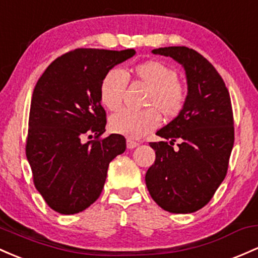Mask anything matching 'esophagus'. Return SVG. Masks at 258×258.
Returning <instances> with one entry per match:
<instances>
[{"label":"esophagus","instance_id":"1","mask_svg":"<svg viewBox=\"0 0 258 258\" xmlns=\"http://www.w3.org/2000/svg\"><path fill=\"white\" fill-rule=\"evenodd\" d=\"M127 148L128 149H134V148H136V147L138 146V142H135V141H132V140H127Z\"/></svg>","mask_w":258,"mask_h":258}]
</instances>
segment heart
I'll return each instance as SVG.
<instances>
[{"label":"heart","mask_w":258,"mask_h":258,"mask_svg":"<svg viewBox=\"0 0 258 258\" xmlns=\"http://www.w3.org/2000/svg\"><path fill=\"white\" fill-rule=\"evenodd\" d=\"M135 79L149 88L143 111L122 110L110 118L112 132L128 138L143 137L160 124V116L172 120L181 114L187 99L186 88L177 81V72L160 61H144L131 69ZM126 73L118 69L107 71L100 83V101L110 111L121 106L127 87Z\"/></svg>","instance_id":"heart-1"}]
</instances>
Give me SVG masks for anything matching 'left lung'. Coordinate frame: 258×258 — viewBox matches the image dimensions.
<instances>
[{"mask_svg":"<svg viewBox=\"0 0 258 258\" xmlns=\"http://www.w3.org/2000/svg\"><path fill=\"white\" fill-rule=\"evenodd\" d=\"M153 53L182 64L188 92L181 114L157 132L164 141L149 143L155 161L146 185L164 211L194 213L212 200L228 172L234 146L230 95L213 64L194 49L159 47Z\"/></svg>","mask_w":258,"mask_h":258,"instance_id":"left-lung-1","label":"left lung"}]
</instances>
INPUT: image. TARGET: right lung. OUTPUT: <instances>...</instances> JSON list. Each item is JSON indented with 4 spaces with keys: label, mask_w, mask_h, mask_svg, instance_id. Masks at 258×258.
<instances>
[{
    "label": "right lung",
    "mask_w": 258,
    "mask_h": 258,
    "mask_svg": "<svg viewBox=\"0 0 258 258\" xmlns=\"http://www.w3.org/2000/svg\"><path fill=\"white\" fill-rule=\"evenodd\" d=\"M135 53L134 49L70 51L51 62L34 88L25 154L34 185L57 213H79L93 205L110 161L126 149L123 136L100 138L106 124L100 83L107 71ZM86 134L95 140L84 144Z\"/></svg>",
    "instance_id": "right-lung-1"
}]
</instances>
